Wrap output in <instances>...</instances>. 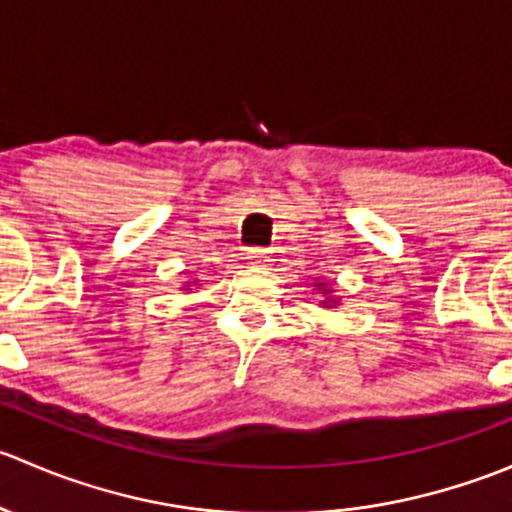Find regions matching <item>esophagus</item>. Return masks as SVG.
<instances>
[{
  "label": "esophagus",
  "mask_w": 512,
  "mask_h": 512,
  "mask_svg": "<svg viewBox=\"0 0 512 512\" xmlns=\"http://www.w3.org/2000/svg\"><path fill=\"white\" fill-rule=\"evenodd\" d=\"M247 260L255 262V265L270 262V250H265V247H250V250H247Z\"/></svg>",
  "instance_id": "esophagus-1"
}]
</instances>
